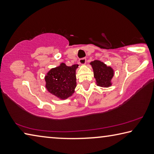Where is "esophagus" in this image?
<instances>
[{
  "label": "esophagus",
  "mask_w": 154,
  "mask_h": 154,
  "mask_svg": "<svg viewBox=\"0 0 154 154\" xmlns=\"http://www.w3.org/2000/svg\"><path fill=\"white\" fill-rule=\"evenodd\" d=\"M79 62L81 64H85V63H86V58H81V59H79Z\"/></svg>",
  "instance_id": "esophagus-1"
}]
</instances>
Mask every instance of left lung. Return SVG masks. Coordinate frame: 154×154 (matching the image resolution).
Masks as SVG:
<instances>
[{"instance_id":"left-lung-1","label":"left lung","mask_w":154,"mask_h":154,"mask_svg":"<svg viewBox=\"0 0 154 154\" xmlns=\"http://www.w3.org/2000/svg\"><path fill=\"white\" fill-rule=\"evenodd\" d=\"M90 64L92 66L94 77L96 79L97 85L105 88L111 85V81L114 75L113 69L100 60L93 61Z\"/></svg>"}]
</instances>
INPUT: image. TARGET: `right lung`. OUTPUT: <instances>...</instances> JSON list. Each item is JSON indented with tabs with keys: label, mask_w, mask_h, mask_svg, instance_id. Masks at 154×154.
<instances>
[{
	"label": "right lung",
	"mask_w": 154,
	"mask_h": 154,
	"mask_svg": "<svg viewBox=\"0 0 154 154\" xmlns=\"http://www.w3.org/2000/svg\"><path fill=\"white\" fill-rule=\"evenodd\" d=\"M79 65L68 66L64 63L51 69L45 77L49 92L60 99H66L74 93L77 86L75 70Z\"/></svg>",
	"instance_id": "obj_1"
}]
</instances>
